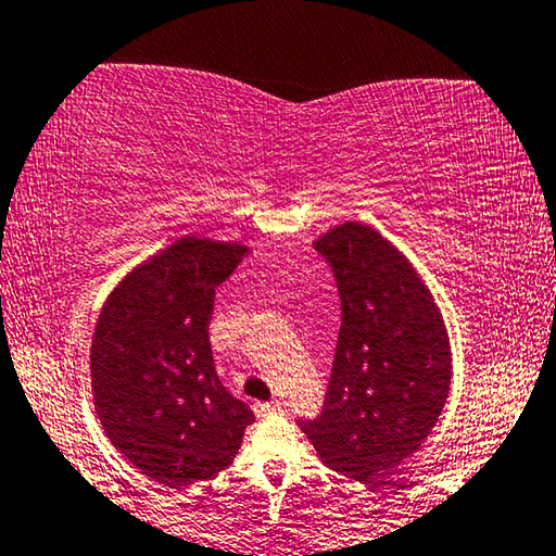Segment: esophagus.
<instances>
[{
    "instance_id": "34e87169",
    "label": "esophagus",
    "mask_w": 556,
    "mask_h": 556,
    "mask_svg": "<svg viewBox=\"0 0 556 556\" xmlns=\"http://www.w3.org/2000/svg\"><path fill=\"white\" fill-rule=\"evenodd\" d=\"M281 410V403L279 401H271V403H254V413L260 418L269 416V413H279Z\"/></svg>"
}]
</instances>
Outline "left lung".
Listing matches in <instances>:
<instances>
[{"label":"left lung","instance_id":"left-lung-1","mask_svg":"<svg viewBox=\"0 0 556 556\" xmlns=\"http://www.w3.org/2000/svg\"><path fill=\"white\" fill-rule=\"evenodd\" d=\"M315 249L338 281L342 325L323 413L300 428L332 471L372 483L433 431L451 390L448 332L426 281L370 226H334Z\"/></svg>","mask_w":556,"mask_h":556}]
</instances>
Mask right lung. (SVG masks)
<instances>
[{
    "mask_svg": "<svg viewBox=\"0 0 556 556\" xmlns=\"http://www.w3.org/2000/svg\"><path fill=\"white\" fill-rule=\"evenodd\" d=\"M247 252L239 241L178 239L128 271L98 317L90 380L100 424L168 489L229 466L254 420L218 380L208 342L216 287Z\"/></svg>",
    "mask_w": 556,
    "mask_h": 556,
    "instance_id": "add662e5",
    "label": "right lung"
}]
</instances>
